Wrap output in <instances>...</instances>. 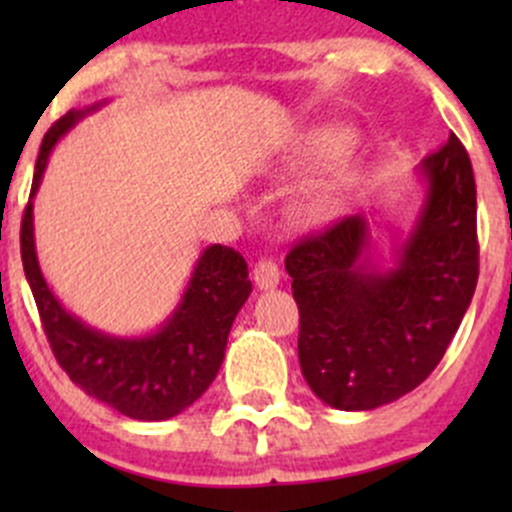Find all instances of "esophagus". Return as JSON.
I'll use <instances>...</instances> for the list:
<instances>
[{"instance_id":"esophagus-1","label":"esophagus","mask_w":512,"mask_h":512,"mask_svg":"<svg viewBox=\"0 0 512 512\" xmlns=\"http://www.w3.org/2000/svg\"><path fill=\"white\" fill-rule=\"evenodd\" d=\"M252 280H255L257 289H262V292H265V289H275L280 285V267L272 260L257 262L255 270H252Z\"/></svg>"}]
</instances>
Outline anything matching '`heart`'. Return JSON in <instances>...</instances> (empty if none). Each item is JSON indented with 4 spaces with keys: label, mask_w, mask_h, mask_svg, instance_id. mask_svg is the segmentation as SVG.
<instances>
[{
    "label": "heart",
    "mask_w": 512,
    "mask_h": 512,
    "mask_svg": "<svg viewBox=\"0 0 512 512\" xmlns=\"http://www.w3.org/2000/svg\"><path fill=\"white\" fill-rule=\"evenodd\" d=\"M354 133L344 128H322L312 131L302 138L297 153H294L289 170L297 175L317 173L332 165L342 163L354 148ZM349 198V178L342 173H334L329 178L319 180L297 205V215L304 225L322 227L329 225L344 210Z\"/></svg>",
    "instance_id": "heart-1"
}]
</instances>
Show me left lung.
<instances>
[{
	"label": "left lung",
	"mask_w": 512,
	"mask_h": 512,
	"mask_svg": "<svg viewBox=\"0 0 512 512\" xmlns=\"http://www.w3.org/2000/svg\"><path fill=\"white\" fill-rule=\"evenodd\" d=\"M423 200L391 265L352 215L292 247L299 366L327 406L369 411L414 391L438 366L478 282L476 180L456 136L416 168Z\"/></svg>",
	"instance_id": "8db88e82"
}]
</instances>
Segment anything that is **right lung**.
<instances>
[{
	"mask_svg": "<svg viewBox=\"0 0 512 512\" xmlns=\"http://www.w3.org/2000/svg\"><path fill=\"white\" fill-rule=\"evenodd\" d=\"M106 103L81 111L74 108L41 141L32 195L22 218L24 275L51 352L69 379L118 414L138 421H165L195 404L213 384L225 359L227 334L250 297L252 282L240 252L225 245L205 247L173 312L158 329L138 337H118L89 327L59 302L46 285L36 257L32 200L56 143Z\"/></svg>",
	"mask_w": 512,
	"mask_h": 512,
	"instance_id": "obj_1",
	"label": "right lung"
}]
</instances>
